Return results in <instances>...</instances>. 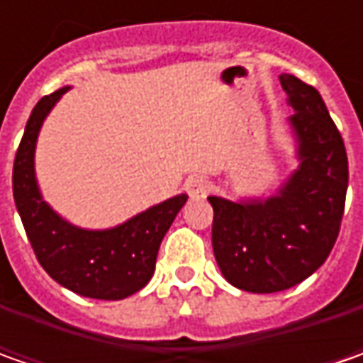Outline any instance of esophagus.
<instances>
[{
  "instance_id": "1",
  "label": "esophagus",
  "mask_w": 363,
  "mask_h": 363,
  "mask_svg": "<svg viewBox=\"0 0 363 363\" xmlns=\"http://www.w3.org/2000/svg\"><path fill=\"white\" fill-rule=\"evenodd\" d=\"M186 191L189 194V198L198 200V198H203L208 191H210V182L206 175H189L188 182H186Z\"/></svg>"
}]
</instances>
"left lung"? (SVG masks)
Returning a JSON list of instances; mask_svg holds the SVG:
<instances>
[{
  "label": "left lung",
  "mask_w": 363,
  "mask_h": 363,
  "mask_svg": "<svg viewBox=\"0 0 363 363\" xmlns=\"http://www.w3.org/2000/svg\"><path fill=\"white\" fill-rule=\"evenodd\" d=\"M299 167L267 200L232 202L210 196L212 246L230 285L277 293L299 285L337 240L347 191V153L321 94L293 74H281Z\"/></svg>",
  "instance_id": "1"
}]
</instances>
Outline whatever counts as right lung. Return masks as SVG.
<instances>
[{"instance_id": "add662e5", "label": "right lung", "mask_w": 363, "mask_h": 363, "mask_svg": "<svg viewBox=\"0 0 363 363\" xmlns=\"http://www.w3.org/2000/svg\"><path fill=\"white\" fill-rule=\"evenodd\" d=\"M68 89L40 99L28 119L13 161V200L38 262L56 283L91 299H125L153 277L161 240L188 196H174L106 230L78 228L58 216L40 194L34 153L42 123Z\"/></svg>"}]
</instances>
